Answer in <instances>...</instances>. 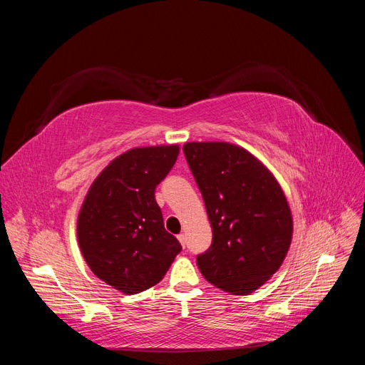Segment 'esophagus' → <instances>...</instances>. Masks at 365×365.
<instances>
[{
    "mask_svg": "<svg viewBox=\"0 0 365 365\" xmlns=\"http://www.w3.org/2000/svg\"><path fill=\"white\" fill-rule=\"evenodd\" d=\"M178 240L181 242L182 248H185V242H187V237H185V235H180V236H178Z\"/></svg>",
    "mask_w": 365,
    "mask_h": 365,
    "instance_id": "1",
    "label": "esophagus"
}]
</instances>
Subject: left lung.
I'll return each mask as SVG.
<instances>
[{
    "mask_svg": "<svg viewBox=\"0 0 365 365\" xmlns=\"http://www.w3.org/2000/svg\"><path fill=\"white\" fill-rule=\"evenodd\" d=\"M213 230L196 263L207 282L247 295L280 268L292 239L288 201L272 173L250 152L222 141L185 143Z\"/></svg>",
    "mask_w": 365,
    "mask_h": 365,
    "instance_id": "8db88e82",
    "label": "left lung"
}]
</instances>
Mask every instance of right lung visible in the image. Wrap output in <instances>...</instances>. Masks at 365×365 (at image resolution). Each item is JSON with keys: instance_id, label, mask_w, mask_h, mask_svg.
<instances>
[{"instance_id": "obj_1", "label": "right lung", "mask_w": 365, "mask_h": 365, "mask_svg": "<svg viewBox=\"0 0 365 365\" xmlns=\"http://www.w3.org/2000/svg\"><path fill=\"white\" fill-rule=\"evenodd\" d=\"M180 148L125 152L97 176L77 219V239L88 267L123 294L155 286L182 247L164 228L155 201Z\"/></svg>"}]
</instances>
